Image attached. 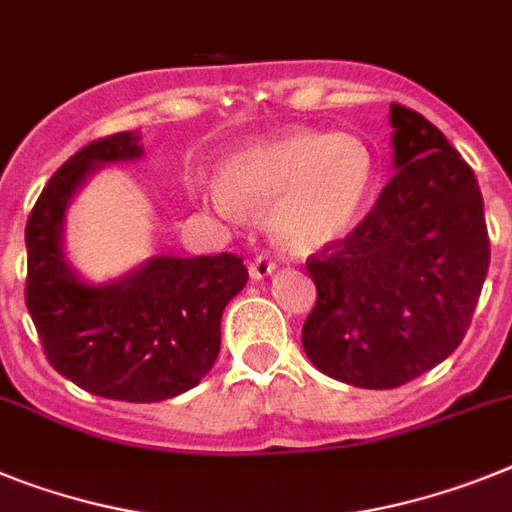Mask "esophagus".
<instances>
[{"instance_id":"esophagus-1","label":"esophagus","mask_w":512,"mask_h":512,"mask_svg":"<svg viewBox=\"0 0 512 512\" xmlns=\"http://www.w3.org/2000/svg\"><path fill=\"white\" fill-rule=\"evenodd\" d=\"M273 273H276V263H273L268 255L255 257V260L249 263V276L255 278V281H263V278L273 276Z\"/></svg>"}]
</instances>
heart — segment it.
Returning a JSON list of instances; mask_svg holds the SVG:
<instances>
[{"instance_id": "heart-1", "label": "heart", "mask_w": 512, "mask_h": 512, "mask_svg": "<svg viewBox=\"0 0 512 512\" xmlns=\"http://www.w3.org/2000/svg\"><path fill=\"white\" fill-rule=\"evenodd\" d=\"M208 190L218 213H268L270 231L296 255L343 242L375 190L377 163L362 137L294 127L244 145Z\"/></svg>"}]
</instances>
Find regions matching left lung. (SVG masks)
Segmentation results:
<instances>
[{
	"label": "left lung",
	"mask_w": 512,
	"mask_h": 512,
	"mask_svg": "<svg viewBox=\"0 0 512 512\" xmlns=\"http://www.w3.org/2000/svg\"><path fill=\"white\" fill-rule=\"evenodd\" d=\"M393 179L343 242L309 257L317 286L302 346L322 375L388 390L445 362L466 336L489 268L484 200L461 153L390 103Z\"/></svg>",
	"instance_id": "1"
}]
</instances>
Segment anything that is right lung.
Wrapping results in <instances>:
<instances>
[{"mask_svg":"<svg viewBox=\"0 0 512 512\" xmlns=\"http://www.w3.org/2000/svg\"><path fill=\"white\" fill-rule=\"evenodd\" d=\"M143 156L137 132L85 145L51 176L25 226V302L46 359L77 388L127 403L166 401L208 375L223 309L249 278L229 252L156 255L106 283L77 273L64 252L72 200L103 166Z\"/></svg>","mask_w":512,"mask_h":512,"instance_id":"right-lung-1","label":"right lung"}]
</instances>
